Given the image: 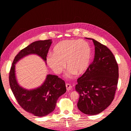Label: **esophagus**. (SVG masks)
<instances>
[{
  "label": "esophagus",
  "mask_w": 131,
  "mask_h": 131,
  "mask_svg": "<svg viewBox=\"0 0 131 131\" xmlns=\"http://www.w3.org/2000/svg\"><path fill=\"white\" fill-rule=\"evenodd\" d=\"M66 85L67 90H68V91H69V90H70L72 89V86L70 85L69 83H67Z\"/></svg>",
  "instance_id": "1"
}]
</instances>
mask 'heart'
Segmentation results:
<instances>
[{
  "label": "heart",
  "mask_w": 131,
  "mask_h": 131,
  "mask_svg": "<svg viewBox=\"0 0 131 131\" xmlns=\"http://www.w3.org/2000/svg\"><path fill=\"white\" fill-rule=\"evenodd\" d=\"M92 51L90 44L83 39L65 40L56 45L52 54L48 56V66L56 74H60L66 68L69 70L67 77L72 78L76 74H82L91 63Z\"/></svg>",
  "instance_id": "b5f03b06"
}]
</instances>
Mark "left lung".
Masks as SVG:
<instances>
[{
    "instance_id": "1",
    "label": "left lung",
    "mask_w": 131,
    "mask_h": 131,
    "mask_svg": "<svg viewBox=\"0 0 131 131\" xmlns=\"http://www.w3.org/2000/svg\"><path fill=\"white\" fill-rule=\"evenodd\" d=\"M95 47L93 61L77 80L79 110L87 115H96L106 108L114 99L118 78L115 57L105 46L91 38Z\"/></svg>"
}]
</instances>
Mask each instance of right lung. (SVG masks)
Here are the masks:
<instances>
[{
	"instance_id": "obj_1",
	"label": "right lung",
	"mask_w": 131,
	"mask_h": 131,
	"mask_svg": "<svg viewBox=\"0 0 131 131\" xmlns=\"http://www.w3.org/2000/svg\"><path fill=\"white\" fill-rule=\"evenodd\" d=\"M52 40H39L21 50L15 57L9 73V83L19 104L27 112L36 116H46L53 112L58 98L66 92L65 82L57 75L47 74L43 83L32 89H27L19 85L16 75V64L24 57L36 54L46 64V57Z\"/></svg>"
}]
</instances>
